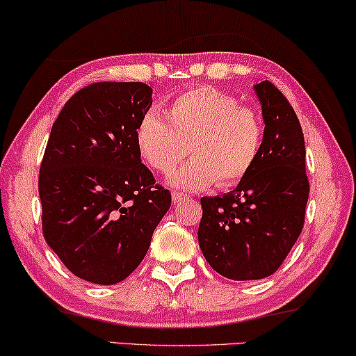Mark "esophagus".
<instances>
[{"label": "esophagus", "mask_w": 356, "mask_h": 356, "mask_svg": "<svg viewBox=\"0 0 356 356\" xmlns=\"http://www.w3.org/2000/svg\"><path fill=\"white\" fill-rule=\"evenodd\" d=\"M184 199H189L188 194H183V193H173L172 194V201L175 206H178V204H181Z\"/></svg>", "instance_id": "obj_1"}]
</instances>
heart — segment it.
Returning <instances> with one entry per match:
<instances>
[{
	"mask_svg": "<svg viewBox=\"0 0 356 356\" xmlns=\"http://www.w3.org/2000/svg\"><path fill=\"white\" fill-rule=\"evenodd\" d=\"M163 115L149 110L134 131L138 152L155 172L172 173L183 155L191 159L168 178L173 188L201 191L218 183L230 186L254 167L264 126L259 115L209 86L193 87Z\"/></svg>",
	"mask_w": 356,
	"mask_h": 356,
	"instance_id": "b5f03b06",
	"label": "heart"
}]
</instances>
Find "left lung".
<instances>
[{
  "label": "left lung",
  "instance_id": "obj_1",
  "mask_svg": "<svg viewBox=\"0 0 356 356\" xmlns=\"http://www.w3.org/2000/svg\"><path fill=\"white\" fill-rule=\"evenodd\" d=\"M252 89L264 120L259 157L233 191L201 199L199 246L212 269L230 280H259L279 269L298 240L309 196L293 108L269 81Z\"/></svg>",
  "mask_w": 356,
  "mask_h": 356
}]
</instances>
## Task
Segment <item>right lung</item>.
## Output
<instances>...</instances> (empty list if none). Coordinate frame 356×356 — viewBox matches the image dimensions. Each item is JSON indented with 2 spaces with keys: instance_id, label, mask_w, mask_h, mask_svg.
<instances>
[{
  "instance_id": "obj_1",
  "label": "right lung",
  "mask_w": 356,
  "mask_h": 356,
  "mask_svg": "<svg viewBox=\"0 0 356 356\" xmlns=\"http://www.w3.org/2000/svg\"><path fill=\"white\" fill-rule=\"evenodd\" d=\"M150 105L152 89L143 82H95L53 123L38 177L43 236L90 284L124 280L172 204L136 147V126Z\"/></svg>"
}]
</instances>
